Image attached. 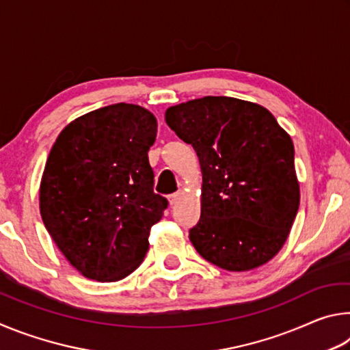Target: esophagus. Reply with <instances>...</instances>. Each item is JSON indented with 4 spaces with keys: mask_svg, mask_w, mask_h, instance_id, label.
Masks as SVG:
<instances>
[{
    "mask_svg": "<svg viewBox=\"0 0 350 350\" xmlns=\"http://www.w3.org/2000/svg\"><path fill=\"white\" fill-rule=\"evenodd\" d=\"M179 199H180V193L170 194V196H168V202H170V205H176L177 200H179Z\"/></svg>",
    "mask_w": 350,
    "mask_h": 350,
    "instance_id": "obj_1",
    "label": "esophagus"
}]
</instances>
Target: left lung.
I'll list each match as a JSON object with an SVG mask.
<instances>
[{
	"mask_svg": "<svg viewBox=\"0 0 350 350\" xmlns=\"http://www.w3.org/2000/svg\"><path fill=\"white\" fill-rule=\"evenodd\" d=\"M165 120L193 145L202 171L200 219L189 230L194 248L228 271L267 264L299 206L290 135L264 106L233 97L170 106Z\"/></svg>",
	"mask_w": 350,
	"mask_h": 350,
	"instance_id": "left-lung-1",
	"label": "left lung"
}]
</instances>
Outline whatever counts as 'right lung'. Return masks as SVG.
<instances>
[{
	"label": "right lung",
	"mask_w": 350,
	"mask_h": 350,
	"mask_svg": "<svg viewBox=\"0 0 350 350\" xmlns=\"http://www.w3.org/2000/svg\"><path fill=\"white\" fill-rule=\"evenodd\" d=\"M157 120L139 105L117 103L64 126L40 183L44 227L88 280L114 282L139 267L148 236L168 200L154 193L148 151Z\"/></svg>",
	"instance_id": "add662e5"
}]
</instances>
